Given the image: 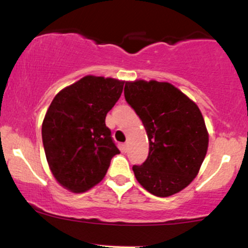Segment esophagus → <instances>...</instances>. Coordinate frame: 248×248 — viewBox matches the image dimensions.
<instances>
[{
	"label": "esophagus",
	"instance_id": "obj_1",
	"mask_svg": "<svg viewBox=\"0 0 248 248\" xmlns=\"http://www.w3.org/2000/svg\"><path fill=\"white\" fill-rule=\"evenodd\" d=\"M127 147H128V143H124V145H122V152H127Z\"/></svg>",
	"mask_w": 248,
	"mask_h": 248
}]
</instances>
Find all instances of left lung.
<instances>
[{
    "label": "left lung",
    "instance_id": "1",
    "mask_svg": "<svg viewBox=\"0 0 248 248\" xmlns=\"http://www.w3.org/2000/svg\"><path fill=\"white\" fill-rule=\"evenodd\" d=\"M124 97L142 121L149 153L133 166L151 194L170 197L194 180L208 148V132L197 103L168 82L127 81Z\"/></svg>",
    "mask_w": 248,
    "mask_h": 248
}]
</instances>
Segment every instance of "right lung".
I'll return each mask as SVG.
<instances>
[{"instance_id": "add662e5", "label": "right lung", "mask_w": 248, "mask_h": 248, "mask_svg": "<svg viewBox=\"0 0 248 248\" xmlns=\"http://www.w3.org/2000/svg\"><path fill=\"white\" fill-rule=\"evenodd\" d=\"M124 81L87 75L60 91L42 122L50 172L62 187L82 193L105 178L120 151L106 115L121 96Z\"/></svg>"}]
</instances>
